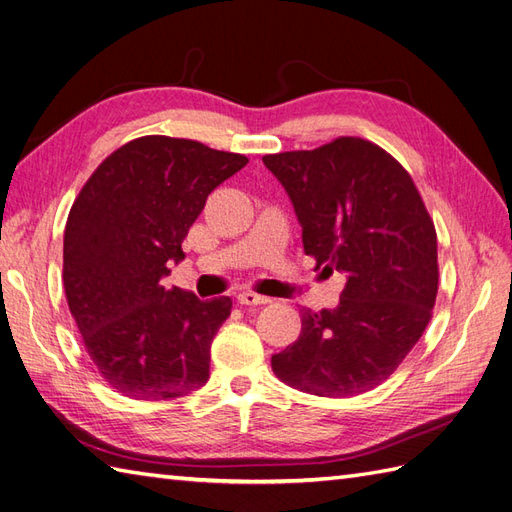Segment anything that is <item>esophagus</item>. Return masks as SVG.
Listing matches in <instances>:
<instances>
[{"mask_svg":"<svg viewBox=\"0 0 512 512\" xmlns=\"http://www.w3.org/2000/svg\"><path fill=\"white\" fill-rule=\"evenodd\" d=\"M238 303L240 305H268L270 298L268 296H259L255 292H240L238 294Z\"/></svg>","mask_w":512,"mask_h":512,"instance_id":"1","label":"esophagus"}]
</instances>
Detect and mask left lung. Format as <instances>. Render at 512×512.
I'll list each match as a JSON object with an SVG mask.
<instances>
[{
	"label": "left lung",
	"mask_w": 512,
	"mask_h": 512,
	"mask_svg": "<svg viewBox=\"0 0 512 512\" xmlns=\"http://www.w3.org/2000/svg\"><path fill=\"white\" fill-rule=\"evenodd\" d=\"M264 164L290 194L316 268L346 274L339 305L303 311L272 372L313 396H359L398 370L432 318L435 225L411 175L370 140L342 136Z\"/></svg>",
	"instance_id": "left-lung-1"
}]
</instances>
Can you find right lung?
Instances as JSON below:
<instances>
[{"label":"right lung","instance_id":"1","mask_svg":"<svg viewBox=\"0 0 512 512\" xmlns=\"http://www.w3.org/2000/svg\"><path fill=\"white\" fill-rule=\"evenodd\" d=\"M248 164L203 142L142 136L103 160L69 212L62 281L88 357L134 400H173L209 378L231 298L164 287L207 196Z\"/></svg>","mask_w":512,"mask_h":512}]
</instances>
